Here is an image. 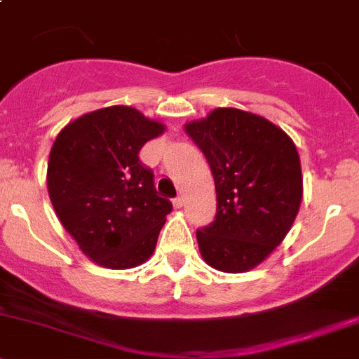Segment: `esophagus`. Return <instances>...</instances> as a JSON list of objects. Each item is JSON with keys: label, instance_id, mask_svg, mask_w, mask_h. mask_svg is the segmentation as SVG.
Masks as SVG:
<instances>
[{"label": "esophagus", "instance_id": "34e87169", "mask_svg": "<svg viewBox=\"0 0 359 359\" xmlns=\"http://www.w3.org/2000/svg\"><path fill=\"white\" fill-rule=\"evenodd\" d=\"M173 205H175V207H182V205H184V198H182V194H177L175 200H173Z\"/></svg>", "mask_w": 359, "mask_h": 359}]
</instances>
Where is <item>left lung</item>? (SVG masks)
<instances>
[{
  "instance_id": "8db88e82",
  "label": "left lung",
  "mask_w": 359,
  "mask_h": 359,
  "mask_svg": "<svg viewBox=\"0 0 359 359\" xmlns=\"http://www.w3.org/2000/svg\"><path fill=\"white\" fill-rule=\"evenodd\" d=\"M215 182L214 221L196 229L201 256L221 272H247L284 240L302 203L298 151L256 114L215 109L186 124Z\"/></svg>"
}]
</instances>
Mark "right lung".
I'll list each match as a JSON object with an SVG mask.
<instances>
[{
  "label": "right lung",
  "instance_id": "right-lung-1",
  "mask_svg": "<svg viewBox=\"0 0 359 359\" xmlns=\"http://www.w3.org/2000/svg\"><path fill=\"white\" fill-rule=\"evenodd\" d=\"M161 123L131 107H109L69 123L52 145L47 187L54 210L86 256L131 268L154 252L172 201L138 152Z\"/></svg>",
  "mask_w": 359,
  "mask_h": 359
}]
</instances>
